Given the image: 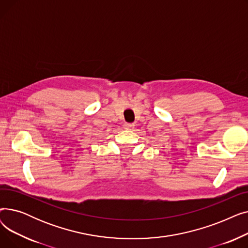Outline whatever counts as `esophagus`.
I'll list each match as a JSON object with an SVG mask.
<instances>
[{
  "instance_id": "1",
  "label": "esophagus",
  "mask_w": 248,
  "mask_h": 248,
  "mask_svg": "<svg viewBox=\"0 0 248 248\" xmlns=\"http://www.w3.org/2000/svg\"><path fill=\"white\" fill-rule=\"evenodd\" d=\"M124 127L125 129H133V128L135 127V124H129V123H125V124H124Z\"/></svg>"
}]
</instances>
